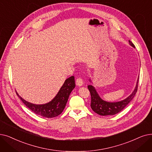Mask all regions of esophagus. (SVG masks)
<instances>
[{
  "label": "esophagus",
  "instance_id": "1",
  "mask_svg": "<svg viewBox=\"0 0 152 152\" xmlns=\"http://www.w3.org/2000/svg\"><path fill=\"white\" fill-rule=\"evenodd\" d=\"M76 85L78 86H81L83 85V81L81 77H78L76 81Z\"/></svg>",
  "mask_w": 152,
  "mask_h": 152
}]
</instances>
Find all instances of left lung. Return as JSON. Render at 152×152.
<instances>
[{
    "mask_svg": "<svg viewBox=\"0 0 152 152\" xmlns=\"http://www.w3.org/2000/svg\"><path fill=\"white\" fill-rule=\"evenodd\" d=\"M129 44L132 47L135 48L134 45L132 42L129 41ZM89 81L92 83L91 79H89ZM138 78L137 80V82L135 86V88L134 91L132 92V94L129 96L125 99L118 101V102H107L104 101L102 99L98 94L95 88L92 85H88V88L91 93V107L94 112L100 115H113L122 111L127 105L129 104V102L133 99V98L135 96L136 92L137 91L138 88Z\"/></svg>",
    "mask_w": 152,
    "mask_h": 152,
    "instance_id": "1",
    "label": "left lung"
}]
</instances>
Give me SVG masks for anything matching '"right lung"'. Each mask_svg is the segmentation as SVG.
<instances>
[{
	"label": "right lung",
	"instance_id": "1",
	"mask_svg": "<svg viewBox=\"0 0 152 152\" xmlns=\"http://www.w3.org/2000/svg\"><path fill=\"white\" fill-rule=\"evenodd\" d=\"M75 77H69L65 80L56 96L51 101L44 104L30 103L20 96L17 91L16 93L26 106L34 113L44 117L53 118L61 114L67 103L71 92L75 88Z\"/></svg>",
	"mask_w": 152,
	"mask_h": 152
}]
</instances>
